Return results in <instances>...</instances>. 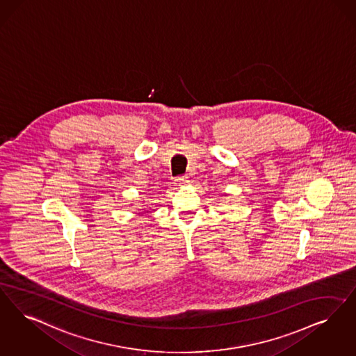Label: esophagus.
Here are the masks:
<instances>
[{
  "mask_svg": "<svg viewBox=\"0 0 356 356\" xmlns=\"http://www.w3.org/2000/svg\"><path fill=\"white\" fill-rule=\"evenodd\" d=\"M188 181H189V180H188V177H186V176H181V177H177V179H176V184L181 185V186H183V185H186Z\"/></svg>",
  "mask_w": 356,
  "mask_h": 356,
  "instance_id": "obj_1",
  "label": "esophagus"
}]
</instances>
